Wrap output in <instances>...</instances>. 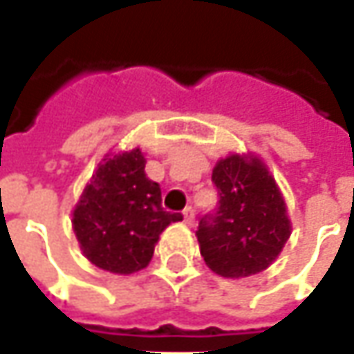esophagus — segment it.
<instances>
[{"label": "esophagus", "instance_id": "esophagus-1", "mask_svg": "<svg viewBox=\"0 0 354 354\" xmlns=\"http://www.w3.org/2000/svg\"><path fill=\"white\" fill-rule=\"evenodd\" d=\"M182 215H184V221H186L188 225H192V223H194V217H196V214H194V207H192V205H188V207L182 212Z\"/></svg>", "mask_w": 354, "mask_h": 354}]
</instances>
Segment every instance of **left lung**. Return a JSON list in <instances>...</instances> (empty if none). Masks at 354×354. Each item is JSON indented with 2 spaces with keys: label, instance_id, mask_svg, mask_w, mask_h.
Instances as JSON below:
<instances>
[{
  "label": "left lung",
  "instance_id": "obj_1",
  "mask_svg": "<svg viewBox=\"0 0 354 354\" xmlns=\"http://www.w3.org/2000/svg\"><path fill=\"white\" fill-rule=\"evenodd\" d=\"M217 189L214 212L198 225L201 257L225 278H243L268 268L290 237L286 203L274 178L259 158L233 154L212 174Z\"/></svg>",
  "mask_w": 354,
  "mask_h": 354
}]
</instances>
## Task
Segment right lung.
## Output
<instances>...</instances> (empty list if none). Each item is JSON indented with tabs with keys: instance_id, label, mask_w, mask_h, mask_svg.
<instances>
[{
	"instance_id": "obj_1",
	"label": "right lung",
	"mask_w": 354,
	"mask_h": 354,
	"mask_svg": "<svg viewBox=\"0 0 354 354\" xmlns=\"http://www.w3.org/2000/svg\"><path fill=\"white\" fill-rule=\"evenodd\" d=\"M182 215L165 212L160 186L145 174L139 149L97 166L74 209V233L90 261L131 274L153 259L158 235Z\"/></svg>"
}]
</instances>
